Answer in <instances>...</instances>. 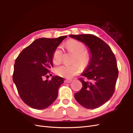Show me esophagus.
Instances as JSON below:
<instances>
[{
  "label": "esophagus",
  "instance_id": "esophagus-1",
  "mask_svg": "<svg viewBox=\"0 0 133 133\" xmlns=\"http://www.w3.org/2000/svg\"><path fill=\"white\" fill-rule=\"evenodd\" d=\"M65 82H66V83H70L72 82V80H71V79H66V80H65Z\"/></svg>",
  "mask_w": 133,
  "mask_h": 133
}]
</instances>
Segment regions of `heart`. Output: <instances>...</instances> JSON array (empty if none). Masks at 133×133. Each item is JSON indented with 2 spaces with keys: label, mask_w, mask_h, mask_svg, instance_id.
<instances>
[{
  "label": "heart",
  "mask_w": 133,
  "mask_h": 133,
  "mask_svg": "<svg viewBox=\"0 0 133 133\" xmlns=\"http://www.w3.org/2000/svg\"><path fill=\"white\" fill-rule=\"evenodd\" d=\"M68 48L76 55L75 62H78L83 66L87 65L89 62V58L85 53V47L83 43L76 41H70L67 43ZM63 58L62 48L59 46L56 48L53 54L52 60L55 64L62 62ZM81 71V67L78 63L73 65H62L55 68V73L58 75L67 79H70L78 74Z\"/></svg>",
  "instance_id": "b5f03b06"
}]
</instances>
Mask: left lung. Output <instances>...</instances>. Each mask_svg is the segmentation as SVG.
I'll return each instance as SVG.
<instances>
[{
  "mask_svg": "<svg viewBox=\"0 0 133 133\" xmlns=\"http://www.w3.org/2000/svg\"><path fill=\"white\" fill-rule=\"evenodd\" d=\"M89 48L90 58L80 78L82 88L76 92L77 102L87 109L103 105L113 95L118 76L117 63L110 47L103 40L92 34L70 35Z\"/></svg>",
  "mask_w": 133,
  "mask_h": 133,
  "instance_id": "left-lung-1",
  "label": "left lung"
}]
</instances>
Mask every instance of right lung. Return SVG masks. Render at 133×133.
Listing matches in <instances>:
<instances>
[{
	"label": "right lung",
	"mask_w": 133,
	"mask_h": 133,
	"mask_svg": "<svg viewBox=\"0 0 133 133\" xmlns=\"http://www.w3.org/2000/svg\"><path fill=\"white\" fill-rule=\"evenodd\" d=\"M67 37L36 39L24 49L15 59L13 80L23 101L35 109H44L58 97L63 78L53 76L44 80L53 67L52 57L56 48ZM51 75V74H50Z\"/></svg>",
	"instance_id": "right-lung-1"
}]
</instances>
